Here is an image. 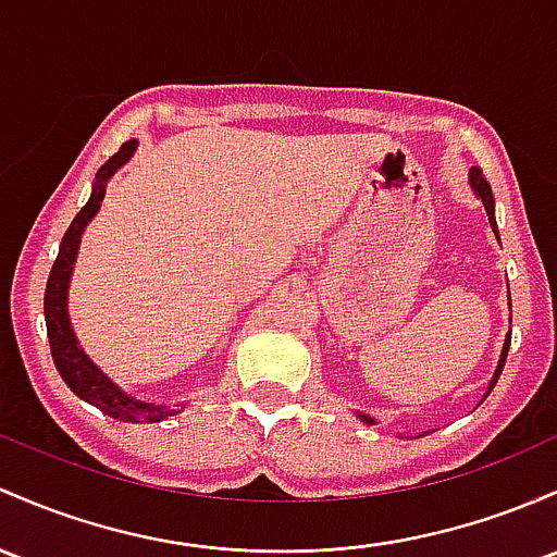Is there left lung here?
<instances>
[{"label":"left lung","mask_w":557,"mask_h":557,"mask_svg":"<svg viewBox=\"0 0 557 557\" xmlns=\"http://www.w3.org/2000/svg\"><path fill=\"white\" fill-rule=\"evenodd\" d=\"M470 187H473L475 198H479V200H481V203H484V209H486V216H488V224H492L494 235H497V240H499V232H497V222H494V195H492V187H488L486 176H484V174H481V169H479V166H473V169H470ZM507 348H510V333H507V338H505L503 354H499V362H497V370H494V377H492V383H488V391H492V388H494V383H497L499 372H503V368H505V359H507ZM357 414H359V420H362V423H368V425H375V418H370V414H362V412H357Z\"/></svg>","instance_id":"obj_1"}]
</instances>
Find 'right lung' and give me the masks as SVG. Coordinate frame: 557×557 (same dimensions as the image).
<instances>
[{
    "label": "right lung",
    "instance_id": "right-lung-1",
    "mask_svg": "<svg viewBox=\"0 0 557 557\" xmlns=\"http://www.w3.org/2000/svg\"><path fill=\"white\" fill-rule=\"evenodd\" d=\"M137 150V139L121 145L119 152L108 158L100 169H97L95 185H91V195L82 211L76 213V219L71 222L69 232L63 235L60 243L58 259H54L50 280H47L45 290V320H47V338H50L54 368H58L60 377L65 381L73 394L78 399L89 401L91 407H97L100 412L110 414V418L121 420V423H158V420L171 418L180 409L156 405V401H143L137 396L126 394L115 386L113 381L97 368L89 359V354L78 346L76 333L71 327L69 317V283L73 274V264H76L78 256V243H82L84 230L95 219V213L100 211L102 198H106V185L110 176L115 174Z\"/></svg>",
    "mask_w": 557,
    "mask_h": 557
}]
</instances>
